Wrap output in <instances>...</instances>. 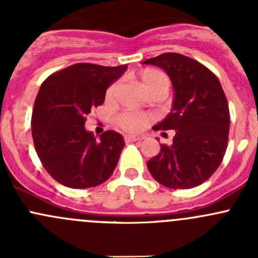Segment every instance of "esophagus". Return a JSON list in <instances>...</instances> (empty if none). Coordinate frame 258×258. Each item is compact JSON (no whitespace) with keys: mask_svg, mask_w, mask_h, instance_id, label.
<instances>
[{"mask_svg":"<svg viewBox=\"0 0 258 258\" xmlns=\"http://www.w3.org/2000/svg\"><path fill=\"white\" fill-rule=\"evenodd\" d=\"M142 137L141 136H124V141L126 142H136V141H141Z\"/></svg>","mask_w":258,"mask_h":258,"instance_id":"1","label":"esophagus"}]
</instances>
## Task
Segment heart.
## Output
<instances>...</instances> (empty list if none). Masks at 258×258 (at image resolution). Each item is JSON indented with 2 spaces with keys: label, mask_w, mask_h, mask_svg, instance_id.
<instances>
[{
  "label": "heart",
  "mask_w": 258,
  "mask_h": 258,
  "mask_svg": "<svg viewBox=\"0 0 258 258\" xmlns=\"http://www.w3.org/2000/svg\"><path fill=\"white\" fill-rule=\"evenodd\" d=\"M139 79L141 82V86L144 87L148 96H165L168 92V88H170V79H168L167 75L165 72L160 71V70L147 69L141 70L139 72ZM117 82L112 83L110 87L107 88V92H106V100L112 101L114 97V93H116ZM151 121V117L148 114L145 113H131V112H123L119 113L116 117V123L122 131L128 132V134H136L140 132L142 128H145Z\"/></svg>",
  "instance_id": "b5f03b06"
}]
</instances>
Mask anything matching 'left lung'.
I'll return each mask as SVG.
<instances>
[{
	"instance_id": "left-lung-1",
	"label": "left lung",
	"mask_w": 258,
	"mask_h": 258,
	"mask_svg": "<svg viewBox=\"0 0 258 258\" xmlns=\"http://www.w3.org/2000/svg\"><path fill=\"white\" fill-rule=\"evenodd\" d=\"M165 70L175 90L170 114L153 130H175L172 145H161L147 162L152 177L168 188H192L221 165L228 144L230 111L217 76L191 57L167 52L146 59Z\"/></svg>"
}]
</instances>
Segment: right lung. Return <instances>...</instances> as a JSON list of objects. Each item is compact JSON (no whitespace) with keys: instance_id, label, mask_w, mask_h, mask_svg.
Returning a JSON list of instances; mask_svg holds the SVG:
<instances>
[{"instance_id":"add662e5","label":"right lung","mask_w":258,"mask_h":258,"mask_svg":"<svg viewBox=\"0 0 258 258\" xmlns=\"http://www.w3.org/2000/svg\"><path fill=\"white\" fill-rule=\"evenodd\" d=\"M126 70L127 64L76 63L52 74L41 85L31 119L32 139L41 163L58 183L90 188L113 173L123 137L108 130L96 140L86 131L85 122L91 108L105 102L108 86Z\"/></svg>"}]
</instances>
